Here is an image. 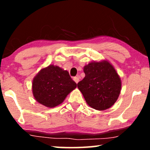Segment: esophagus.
<instances>
[{
	"mask_svg": "<svg viewBox=\"0 0 150 150\" xmlns=\"http://www.w3.org/2000/svg\"><path fill=\"white\" fill-rule=\"evenodd\" d=\"M73 80L75 81V83L76 84L79 82V77H74Z\"/></svg>",
	"mask_w": 150,
	"mask_h": 150,
	"instance_id": "obj_1",
	"label": "esophagus"
}]
</instances>
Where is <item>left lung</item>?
<instances>
[{
  "instance_id": "1",
  "label": "left lung",
  "mask_w": 150,
  "mask_h": 150,
  "mask_svg": "<svg viewBox=\"0 0 150 150\" xmlns=\"http://www.w3.org/2000/svg\"><path fill=\"white\" fill-rule=\"evenodd\" d=\"M84 79L78 83L88 105L98 110L111 107L117 100L122 81L108 61H92L83 68Z\"/></svg>"
}]
</instances>
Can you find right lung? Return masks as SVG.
<instances>
[{"instance_id": "right-lung-1", "label": "right lung", "mask_w": 150, "mask_h": 150, "mask_svg": "<svg viewBox=\"0 0 150 150\" xmlns=\"http://www.w3.org/2000/svg\"><path fill=\"white\" fill-rule=\"evenodd\" d=\"M76 86L67 70L50 65L42 68L34 77L32 91L37 102L53 108L62 103Z\"/></svg>"}]
</instances>
